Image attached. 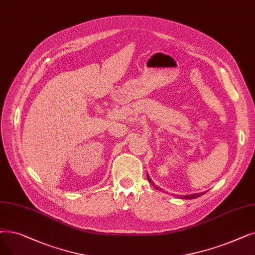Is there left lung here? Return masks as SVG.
<instances>
[{
	"label": "left lung",
	"instance_id": "1",
	"mask_svg": "<svg viewBox=\"0 0 255 255\" xmlns=\"http://www.w3.org/2000/svg\"><path fill=\"white\" fill-rule=\"evenodd\" d=\"M148 180L150 181V182H152L151 181V179H150V177L148 176ZM154 185V184H153ZM155 189L156 190H158V186H155ZM203 194L201 193V194H194V195H187V196H183V198H185V199H195V198H198V197H200V196H202Z\"/></svg>",
	"mask_w": 255,
	"mask_h": 255
}]
</instances>
